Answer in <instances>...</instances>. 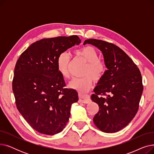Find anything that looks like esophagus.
Returning a JSON list of instances; mask_svg holds the SVG:
<instances>
[{
    "mask_svg": "<svg viewBox=\"0 0 154 154\" xmlns=\"http://www.w3.org/2000/svg\"><path fill=\"white\" fill-rule=\"evenodd\" d=\"M79 102L87 103L90 102V96L88 95H82L81 94H79Z\"/></svg>",
    "mask_w": 154,
    "mask_h": 154,
    "instance_id": "1",
    "label": "esophagus"
}]
</instances>
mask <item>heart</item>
Instances as JSON below:
<instances>
[{
    "mask_svg": "<svg viewBox=\"0 0 154 154\" xmlns=\"http://www.w3.org/2000/svg\"><path fill=\"white\" fill-rule=\"evenodd\" d=\"M74 54L77 57L86 62V66L83 71L85 75L80 78H74L70 82V88L75 89L79 94H84L92 87L94 80L97 82L103 77L107 67L105 63L99 59V54L92 46H85L74 51ZM70 55L66 52L61 53L57 60L58 71L64 79L70 77L69 65Z\"/></svg>",
    "mask_w": 154,
    "mask_h": 154,
    "instance_id": "b5f03b06",
    "label": "heart"
}]
</instances>
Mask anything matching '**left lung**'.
I'll return each mask as SVG.
<instances>
[{
    "label": "left lung",
    "mask_w": 154,
    "mask_h": 154,
    "mask_svg": "<svg viewBox=\"0 0 154 154\" xmlns=\"http://www.w3.org/2000/svg\"><path fill=\"white\" fill-rule=\"evenodd\" d=\"M86 44L102 51L108 69L91 95L99 107L94 123L103 132H118L131 122L139 110L143 88L141 73L130 57L115 44L93 38L85 40Z\"/></svg>",
    "instance_id": "obj_1"
}]
</instances>
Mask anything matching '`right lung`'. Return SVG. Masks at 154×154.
Listing matches in <instances>:
<instances>
[{"mask_svg": "<svg viewBox=\"0 0 154 154\" xmlns=\"http://www.w3.org/2000/svg\"><path fill=\"white\" fill-rule=\"evenodd\" d=\"M77 35L43 38L32 44L16 62L12 80L15 105L27 122L39 133L63 131L77 92L66 88L57 66L59 55L79 45Z\"/></svg>", "mask_w": 154, "mask_h": 154, "instance_id": "obj_1", "label": "right lung"}]
</instances>
